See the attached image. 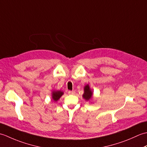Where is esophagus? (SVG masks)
<instances>
[{
  "mask_svg": "<svg viewBox=\"0 0 147 147\" xmlns=\"http://www.w3.org/2000/svg\"><path fill=\"white\" fill-rule=\"evenodd\" d=\"M68 93L69 95H74V94H75V92H74V91H69Z\"/></svg>",
  "mask_w": 147,
  "mask_h": 147,
  "instance_id": "esophagus-1",
  "label": "esophagus"
}]
</instances>
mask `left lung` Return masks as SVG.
Wrapping results in <instances>:
<instances>
[{"mask_svg": "<svg viewBox=\"0 0 147 147\" xmlns=\"http://www.w3.org/2000/svg\"><path fill=\"white\" fill-rule=\"evenodd\" d=\"M93 92L90 88L89 85H86L84 87V93L83 95V98L86 100V101L90 100L92 98Z\"/></svg>", "mask_w": 147, "mask_h": 147, "instance_id": "obj_1", "label": "left lung"}]
</instances>
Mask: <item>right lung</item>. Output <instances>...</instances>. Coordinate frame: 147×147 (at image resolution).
<instances>
[{
    "label": "right lung",
    "mask_w": 147,
    "mask_h": 147,
    "mask_svg": "<svg viewBox=\"0 0 147 147\" xmlns=\"http://www.w3.org/2000/svg\"><path fill=\"white\" fill-rule=\"evenodd\" d=\"M63 94L64 93L61 91H53L52 92V98L55 102H57Z\"/></svg>",
    "instance_id": "1"
}]
</instances>
